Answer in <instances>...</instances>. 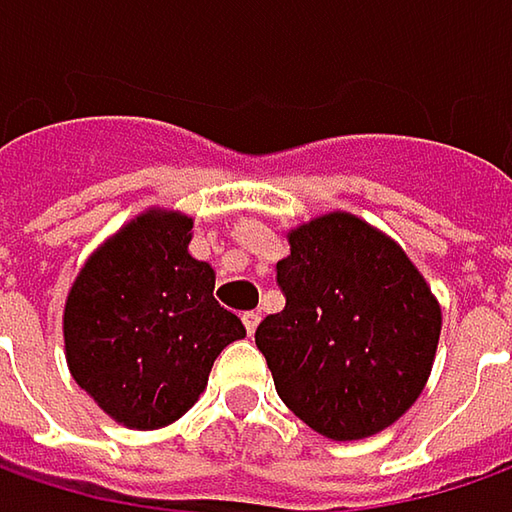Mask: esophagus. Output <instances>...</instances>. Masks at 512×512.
Segmentation results:
<instances>
[{
    "mask_svg": "<svg viewBox=\"0 0 512 512\" xmlns=\"http://www.w3.org/2000/svg\"><path fill=\"white\" fill-rule=\"evenodd\" d=\"M243 324H246V333H249V336H255L257 324H260V313H255V310L243 313Z\"/></svg>",
    "mask_w": 512,
    "mask_h": 512,
    "instance_id": "34e87169",
    "label": "esophagus"
}]
</instances>
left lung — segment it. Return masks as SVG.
<instances>
[{
  "label": "left lung",
  "instance_id": "8db88e82",
  "mask_svg": "<svg viewBox=\"0 0 512 512\" xmlns=\"http://www.w3.org/2000/svg\"><path fill=\"white\" fill-rule=\"evenodd\" d=\"M286 240V307L255 333L278 397L330 440L376 435L429 379L440 304L406 252L353 214L316 217Z\"/></svg>",
  "mask_w": 512,
  "mask_h": 512
}]
</instances>
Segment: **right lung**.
Returning a JSON list of instances; mask_svg holds the SVG:
<instances>
[{
  "label": "right lung",
  "mask_w": 512,
  "mask_h": 512,
  "mask_svg": "<svg viewBox=\"0 0 512 512\" xmlns=\"http://www.w3.org/2000/svg\"><path fill=\"white\" fill-rule=\"evenodd\" d=\"M194 220L150 208L89 257L63 310L75 382L115 423L162 429L199 400L220 350L246 336L188 252Z\"/></svg>",
  "instance_id": "obj_1"
}]
</instances>
